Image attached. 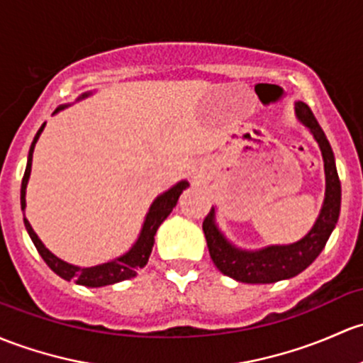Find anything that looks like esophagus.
Wrapping results in <instances>:
<instances>
[{
  "label": "esophagus",
  "instance_id": "obj_1",
  "mask_svg": "<svg viewBox=\"0 0 363 363\" xmlns=\"http://www.w3.org/2000/svg\"><path fill=\"white\" fill-rule=\"evenodd\" d=\"M191 174H193V177L196 179L198 182L205 181V177H207V167H205L203 163H201V162L193 163V167H191Z\"/></svg>",
  "mask_w": 363,
  "mask_h": 363
}]
</instances>
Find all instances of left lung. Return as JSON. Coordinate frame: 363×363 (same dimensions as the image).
<instances>
[{
    "mask_svg": "<svg viewBox=\"0 0 363 363\" xmlns=\"http://www.w3.org/2000/svg\"><path fill=\"white\" fill-rule=\"evenodd\" d=\"M296 118L310 130L318 144L325 170V198L315 224L301 240L287 245H266L261 249L236 247L217 224V208L203 220V233L213 264L220 273L243 284H274L297 277L320 255L327 240L333 235L341 211V182L333 147L311 109L304 102H296Z\"/></svg>",
    "mask_w": 363,
    "mask_h": 363,
    "instance_id": "8db88e82",
    "label": "left lung"
}]
</instances>
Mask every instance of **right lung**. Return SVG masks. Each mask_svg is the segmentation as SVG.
<instances>
[{
	"label": "right lung",
	"mask_w": 363,
	"mask_h": 363,
	"mask_svg": "<svg viewBox=\"0 0 363 363\" xmlns=\"http://www.w3.org/2000/svg\"><path fill=\"white\" fill-rule=\"evenodd\" d=\"M91 94H94V91H85V94H82L78 99H76V102L90 97ZM69 106L71 104L59 106L53 114L69 108ZM45 125L47 123L41 125V128L38 130L36 135H34L33 144H30L29 147L28 165H26L24 179H22V186H21V208L22 212H24V226L29 233L30 240H33L34 247H36L38 252H40V255L43 257V261L47 262L48 268H50L53 273L59 274V277L64 278V280L74 281V284L78 285H85V287H106V285H113V284H118V281L133 278L137 274V272L143 269L144 266L147 264V261H150L152 245H155V235L156 231H158L160 224L170 216L172 211H174V207L177 205L179 196H181V193L188 188L189 182L186 181V179H182V181H179L177 184H174L170 189H167V191L158 194V196L152 200V203L150 205V211H147L146 217H144V223H143V228H140L139 236H137L133 245L125 252V254L118 255V257L111 259V261L99 262V264H94V266L71 264V262L62 261V259L57 257L55 254H52V252L45 247V243L41 242L40 236L34 233L33 226L29 224V220L26 219V189H28L30 167H33V152H34V146H36L38 139H40L41 132H43Z\"/></svg>",
	"instance_id": "1"
}]
</instances>
